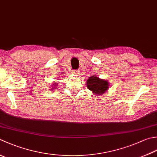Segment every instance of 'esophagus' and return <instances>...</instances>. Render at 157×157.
Returning a JSON list of instances; mask_svg holds the SVG:
<instances>
[{
  "mask_svg": "<svg viewBox=\"0 0 157 157\" xmlns=\"http://www.w3.org/2000/svg\"><path fill=\"white\" fill-rule=\"evenodd\" d=\"M72 73H73V74H75V75H78L79 74V70H74Z\"/></svg>",
  "mask_w": 157,
  "mask_h": 157,
  "instance_id": "esophagus-1",
  "label": "esophagus"
}]
</instances>
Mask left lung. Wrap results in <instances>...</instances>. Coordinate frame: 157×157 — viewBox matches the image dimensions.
<instances>
[{
	"mask_svg": "<svg viewBox=\"0 0 157 157\" xmlns=\"http://www.w3.org/2000/svg\"><path fill=\"white\" fill-rule=\"evenodd\" d=\"M87 87L94 95H102L109 89V82L96 75L90 77L86 82Z\"/></svg>",
	"mask_w": 157,
	"mask_h": 157,
	"instance_id": "1",
	"label": "left lung"
}]
</instances>
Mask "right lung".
I'll list each match as a JSON object with an SVG mask.
<instances>
[{
    "instance_id": "right-lung-1",
    "label": "right lung",
    "mask_w": 157,
    "mask_h": 157,
    "mask_svg": "<svg viewBox=\"0 0 157 157\" xmlns=\"http://www.w3.org/2000/svg\"><path fill=\"white\" fill-rule=\"evenodd\" d=\"M58 84H56V82H54V83H52V85H50V88H51V90H53L54 89L56 88V86H57Z\"/></svg>"
}]
</instances>
